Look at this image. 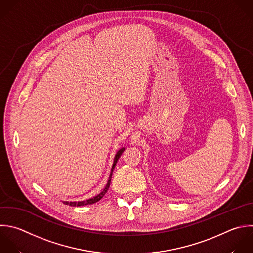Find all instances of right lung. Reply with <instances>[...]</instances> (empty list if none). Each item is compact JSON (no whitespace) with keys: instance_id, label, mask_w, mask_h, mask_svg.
Listing matches in <instances>:
<instances>
[{"instance_id":"add662e5","label":"right lung","mask_w":253,"mask_h":253,"mask_svg":"<svg viewBox=\"0 0 253 253\" xmlns=\"http://www.w3.org/2000/svg\"><path fill=\"white\" fill-rule=\"evenodd\" d=\"M124 150H125V147L121 148V149L117 152V154H116V156H115V159H114V163H113V166H112V170H111V174H110V177H109L108 183H107L106 187L104 188V190H103L100 194H98L97 196H95V197H93V198H91V199H88V200H86V201H80V202H67V201H64V202H63V204H65V205H69V206H71V207H76V206L78 207V206L91 205V204H94V203H96V202L100 201V200L105 196V194L107 193V191H108V189H109V187H110L111 179H112V175H113V171H114V169H115V166H116V164H117V162H118L119 158L121 157L122 153L124 152Z\"/></svg>"}]
</instances>
